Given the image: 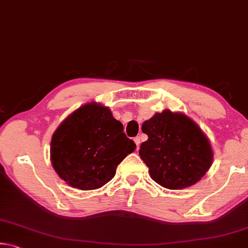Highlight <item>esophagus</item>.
<instances>
[{
    "instance_id": "esophagus-1",
    "label": "esophagus",
    "mask_w": 248,
    "mask_h": 248,
    "mask_svg": "<svg viewBox=\"0 0 248 248\" xmlns=\"http://www.w3.org/2000/svg\"><path fill=\"white\" fill-rule=\"evenodd\" d=\"M134 143L137 144V150H139V148H140V143H141V139H140V137L134 138Z\"/></svg>"
}]
</instances>
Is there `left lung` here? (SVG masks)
I'll list each match as a JSON object with an SVG mask.
<instances>
[{
    "mask_svg": "<svg viewBox=\"0 0 248 248\" xmlns=\"http://www.w3.org/2000/svg\"><path fill=\"white\" fill-rule=\"evenodd\" d=\"M148 140L141 144L140 157L154 182L171 190L195 185L212 165L213 152L208 138L189 117L157 112L142 124Z\"/></svg>",
    "mask_w": 248,
    "mask_h": 248,
    "instance_id": "left-lung-1",
    "label": "left lung"
}]
</instances>
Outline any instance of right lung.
I'll list each match as a JSON object with an SVG mask.
<instances>
[{
	"label": "right lung",
	"mask_w": 248,
	"mask_h": 248,
	"mask_svg": "<svg viewBox=\"0 0 248 248\" xmlns=\"http://www.w3.org/2000/svg\"><path fill=\"white\" fill-rule=\"evenodd\" d=\"M137 146L108 107L90 103L62 121L50 144V159L61 179L81 190L111 180L121 161Z\"/></svg>",
	"instance_id": "1"
}]
</instances>
